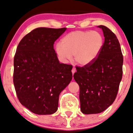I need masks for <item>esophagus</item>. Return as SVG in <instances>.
I'll list each match as a JSON object with an SVG mask.
<instances>
[{
    "label": "esophagus",
    "mask_w": 133,
    "mask_h": 133,
    "mask_svg": "<svg viewBox=\"0 0 133 133\" xmlns=\"http://www.w3.org/2000/svg\"><path fill=\"white\" fill-rule=\"evenodd\" d=\"M76 69H75V67H73V68H72V74L73 75L74 74V73L76 72Z\"/></svg>",
    "instance_id": "1"
}]
</instances>
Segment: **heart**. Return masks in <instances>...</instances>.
Returning <instances> with one entry per match:
<instances>
[{"label": "heart", "mask_w": 133, "mask_h": 133, "mask_svg": "<svg viewBox=\"0 0 133 133\" xmlns=\"http://www.w3.org/2000/svg\"><path fill=\"white\" fill-rule=\"evenodd\" d=\"M104 45L103 35L98 31H75L65 35L55 46L60 60L67 62L73 56L81 66H87L98 58Z\"/></svg>", "instance_id": "b5f03b06"}]
</instances>
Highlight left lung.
Returning <instances> with one entry per match:
<instances>
[{"mask_svg":"<svg viewBox=\"0 0 133 133\" xmlns=\"http://www.w3.org/2000/svg\"><path fill=\"white\" fill-rule=\"evenodd\" d=\"M98 27L104 36L102 52L91 64L76 67L73 75L80 89L81 112L87 115L103 112L114 103L122 77L123 55L118 39L107 27Z\"/></svg>","mask_w":133,"mask_h":133,"instance_id":"1","label":"left lung"}]
</instances>
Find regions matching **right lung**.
<instances>
[{"label": "right lung", "mask_w": 133, "mask_h": 133, "mask_svg": "<svg viewBox=\"0 0 133 133\" xmlns=\"http://www.w3.org/2000/svg\"><path fill=\"white\" fill-rule=\"evenodd\" d=\"M66 28L39 27L19 42L14 59V84L21 104L37 115L58 109L59 95L72 79V65L59 62L54 42Z\"/></svg>", "instance_id": "1"}]
</instances>
